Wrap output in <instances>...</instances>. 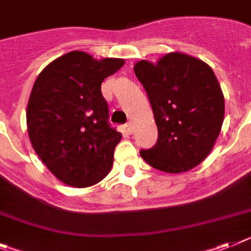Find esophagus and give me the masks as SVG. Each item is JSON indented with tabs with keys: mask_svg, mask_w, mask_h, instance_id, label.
I'll list each match as a JSON object with an SVG mask.
<instances>
[{
	"mask_svg": "<svg viewBox=\"0 0 251 251\" xmlns=\"http://www.w3.org/2000/svg\"><path fill=\"white\" fill-rule=\"evenodd\" d=\"M126 129H127V132H129V134H132V131H134V124H132L131 121L127 122V124H126Z\"/></svg>",
	"mask_w": 251,
	"mask_h": 251,
	"instance_id": "34e87169",
	"label": "esophagus"
}]
</instances>
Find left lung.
I'll use <instances>...</instances> for the list:
<instances>
[{"label": "left lung", "instance_id": "left-lung-1", "mask_svg": "<svg viewBox=\"0 0 251 251\" xmlns=\"http://www.w3.org/2000/svg\"><path fill=\"white\" fill-rule=\"evenodd\" d=\"M134 71L148 94L158 140L140 155L168 174L186 172L207 158L220 135L225 98L213 70L201 60L171 52L157 64L142 60Z\"/></svg>", "mask_w": 251, "mask_h": 251}]
</instances>
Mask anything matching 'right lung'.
I'll use <instances>...</instances> for the list:
<instances>
[{"label": "right lung", "instance_id": "1", "mask_svg": "<svg viewBox=\"0 0 251 251\" xmlns=\"http://www.w3.org/2000/svg\"><path fill=\"white\" fill-rule=\"evenodd\" d=\"M125 64L73 50L38 75L26 107L30 143L64 184L86 187L109 174L122 135L108 122L102 81Z\"/></svg>", "mask_w": 251, "mask_h": 251}]
</instances>
